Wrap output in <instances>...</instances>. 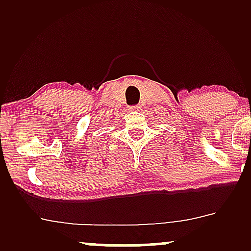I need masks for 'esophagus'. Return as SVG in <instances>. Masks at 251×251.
<instances>
[{"mask_svg":"<svg viewBox=\"0 0 251 251\" xmlns=\"http://www.w3.org/2000/svg\"><path fill=\"white\" fill-rule=\"evenodd\" d=\"M129 111H131V112H138V111H140V107H139V106H131V107L129 108Z\"/></svg>","mask_w":251,"mask_h":251,"instance_id":"34e87169","label":"esophagus"}]
</instances>
